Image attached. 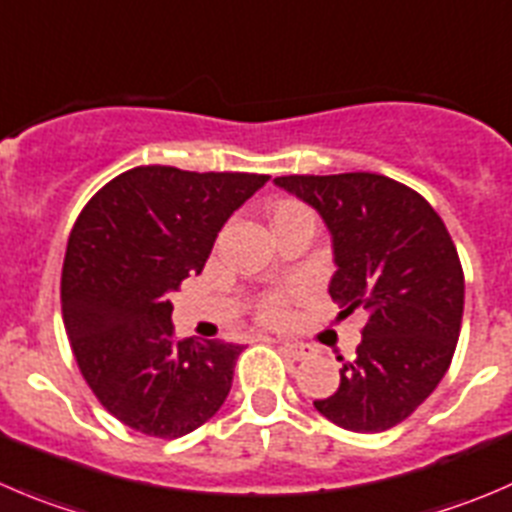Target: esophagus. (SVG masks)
I'll use <instances>...</instances> for the list:
<instances>
[{"instance_id": "1", "label": "esophagus", "mask_w": 512, "mask_h": 512, "mask_svg": "<svg viewBox=\"0 0 512 512\" xmlns=\"http://www.w3.org/2000/svg\"><path fill=\"white\" fill-rule=\"evenodd\" d=\"M280 350L285 352L287 357H292V360H305V357L312 352L310 345H305V342H290V340L280 342Z\"/></svg>"}]
</instances>
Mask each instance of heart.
<instances>
[{
    "instance_id": "heart-1",
    "label": "heart",
    "mask_w": 512,
    "mask_h": 512,
    "mask_svg": "<svg viewBox=\"0 0 512 512\" xmlns=\"http://www.w3.org/2000/svg\"><path fill=\"white\" fill-rule=\"evenodd\" d=\"M282 210H292V207H282ZM285 297L282 295H270L265 302H262L260 317L265 322H280L285 317Z\"/></svg>"
}]
</instances>
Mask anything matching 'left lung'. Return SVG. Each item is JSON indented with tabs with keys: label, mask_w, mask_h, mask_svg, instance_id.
<instances>
[{
	"label": "left lung",
	"mask_w": 512,
	"mask_h": 512,
	"mask_svg": "<svg viewBox=\"0 0 512 512\" xmlns=\"http://www.w3.org/2000/svg\"><path fill=\"white\" fill-rule=\"evenodd\" d=\"M332 237L330 295L367 312L355 360L317 413L352 433H382L425 403L448 372L463 322L458 250L425 197L372 172L275 177ZM340 312V315H342Z\"/></svg>",
	"instance_id": "1"
}]
</instances>
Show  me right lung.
<instances>
[{"label": "right lung", "instance_id": "obj_1", "mask_svg": "<svg viewBox=\"0 0 512 512\" xmlns=\"http://www.w3.org/2000/svg\"><path fill=\"white\" fill-rule=\"evenodd\" d=\"M267 180L135 167L77 217L62 270L64 330L84 380L119 423L172 440L222 408L242 345L177 340L170 292L200 275L217 232Z\"/></svg>", "mask_w": 512, "mask_h": 512}]
</instances>
